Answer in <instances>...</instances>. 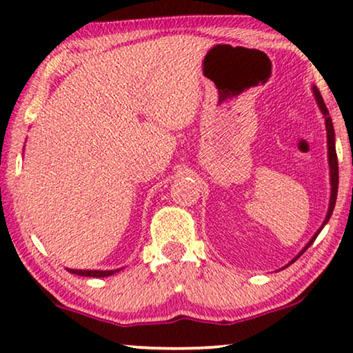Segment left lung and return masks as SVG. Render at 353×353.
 Returning a JSON list of instances; mask_svg holds the SVG:
<instances>
[{
	"instance_id": "1",
	"label": "left lung",
	"mask_w": 353,
	"mask_h": 353,
	"mask_svg": "<svg viewBox=\"0 0 353 353\" xmlns=\"http://www.w3.org/2000/svg\"><path fill=\"white\" fill-rule=\"evenodd\" d=\"M313 96H315L316 99V104L318 108H320L323 117H325V125H326V137H327V162H330V180H331V197H330V209H327V214H326V219L325 221H323V225L318 228V231L315 234L312 236V239L308 241L305 248H303L301 252H299L296 257H294L291 262H289L288 265H291L296 262V260L301 257V255L305 252V250L310 248V245L313 244V241L316 239V236L320 234V231L325 228V225L330 221L331 215H332V210H334V205H336V199H337V186H339V165H337V154H336V134H334V127H332V120L330 117V110H327L325 101H323L320 91H318L316 86H313ZM286 265V267H288ZM283 267V268H286Z\"/></svg>"
}]
</instances>
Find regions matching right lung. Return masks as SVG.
Masks as SVG:
<instances>
[{
	"label": "right lung",
	"instance_id": "obj_1",
	"mask_svg": "<svg viewBox=\"0 0 353 353\" xmlns=\"http://www.w3.org/2000/svg\"><path fill=\"white\" fill-rule=\"evenodd\" d=\"M120 270L122 268H117V270H69V272L74 274H80V276L104 278V276H110V274L120 272Z\"/></svg>",
	"mask_w": 353,
	"mask_h": 353
}]
</instances>
